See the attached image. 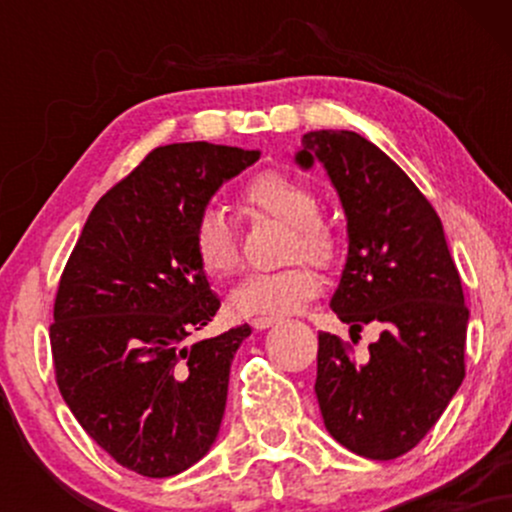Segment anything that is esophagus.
Listing matches in <instances>:
<instances>
[{
    "label": "esophagus",
    "mask_w": 512,
    "mask_h": 512,
    "mask_svg": "<svg viewBox=\"0 0 512 512\" xmlns=\"http://www.w3.org/2000/svg\"><path fill=\"white\" fill-rule=\"evenodd\" d=\"M276 322H279V317H274V315H260V317H252L250 325L255 327V330H267V327L276 325Z\"/></svg>",
    "instance_id": "34e87169"
}]
</instances>
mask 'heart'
I'll return each mask as SVG.
<instances>
[{
  "label": "heart",
  "mask_w": 512,
  "mask_h": 512,
  "mask_svg": "<svg viewBox=\"0 0 512 512\" xmlns=\"http://www.w3.org/2000/svg\"><path fill=\"white\" fill-rule=\"evenodd\" d=\"M245 207L262 216L289 223L284 257L289 264L272 272L248 274L231 293V308L238 315H281L301 308L317 293L320 276L313 264L330 267L337 260L339 238L320 219V199L308 185L279 170L255 175L243 187ZM195 252L204 272L226 279L238 269L240 252L231 221L219 207L204 209L195 226Z\"/></svg>",
  "instance_id": "heart-1"
}]
</instances>
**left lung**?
Masks as SVG:
<instances>
[{
	"instance_id": "1",
	"label": "left lung",
	"mask_w": 512,
	"mask_h": 512,
	"mask_svg": "<svg viewBox=\"0 0 512 512\" xmlns=\"http://www.w3.org/2000/svg\"><path fill=\"white\" fill-rule=\"evenodd\" d=\"M301 166H325L346 214L349 257L332 310L351 339L380 327L366 361L337 334L317 337L315 395L337 443L395 460L424 440L464 380L469 310L436 209L409 175L361 134L301 139Z\"/></svg>"
}]
</instances>
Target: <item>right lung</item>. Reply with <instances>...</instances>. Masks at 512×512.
Segmentation results:
<instances>
[{"instance_id":"add662e5","label":"right lung","mask_w":512,"mask_h":512,"mask_svg":"<svg viewBox=\"0 0 512 512\" xmlns=\"http://www.w3.org/2000/svg\"><path fill=\"white\" fill-rule=\"evenodd\" d=\"M260 151L158 146L88 214L50 325L55 380L84 431L122 467L163 479L207 455L240 325L187 346L221 301L195 252V226L226 180Z\"/></svg>"}]
</instances>
